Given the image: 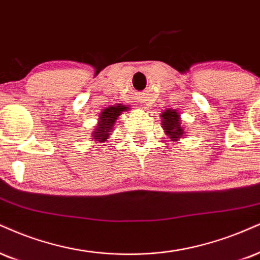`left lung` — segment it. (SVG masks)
<instances>
[{
  "mask_svg": "<svg viewBox=\"0 0 260 260\" xmlns=\"http://www.w3.org/2000/svg\"><path fill=\"white\" fill-rule=\"evenodd\" d=\"M161 124L164 128L166 137L171 139V142H177L183 138L186 133V128L181 123L179 111L176 109H167L160 115Z\"/></svg>",
  "mask_w": 260,
  "mask_h": 260,
  "instance_id": "obj_1",
  "label": "left lung"
}]
</instances>
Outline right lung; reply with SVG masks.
<instances>
[{"mask_svg": "<svg viewBox=\"0 0 260 260\" xmlns=\"http://www.w3.org/2000/svg\"><path fill=\"white\" fill-rule=\"evenodd\" d=\"M126 105H114L110 106V108H106L100 112L99 115V121L96 127L94 128L92 133V139L93 142H106L110 136L112 134V131H114L115 122H116L117 117L120 116L123 111H127Z\"/></svg>", "mask_w": 260, "mask_h": 260, "instance_id": "right-lung-1", "label": "right lung"}]
</instances>
